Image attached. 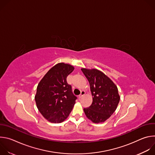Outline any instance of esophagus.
Instances as JSON below:
<instances>
[{
	"label": "esophagus",
	"mask_w": 155,
	"mask_h": 155,
	"mask_svg": "<svg viewBox=\"0 0 155 155\" xmlns=\"http://www.w3.org/2000/svg\"><path fill=\"white\" fill-rule=\"evenodd\" d=\"M85 94V92L84 91H81V93H80V96H79V98L80 99H81L84 95Z\"/></svg>",
	"instance_id": "obj_1"
}]
</instances>
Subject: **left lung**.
Segmentation results:
<instances>
[{
    "instance_id": "left-lung-1",
    "label": "left lung",
    "mask_w": 155,
    "mask_h": 155,
    "mask_svg": "<svg viewBox=\"0 0 155 155\" xmlns=\"http://www.w3.org/2000/svg\"><path fill=\"white\" fill-rule=\"evenodd\" d=\"M89 81L93 102L83 109L86 117L94 123H103L115 112L120 97L113 81L102 72L96 69H81Z\"/></svg>"
}]
</instances>
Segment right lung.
<instances>
[{
    "instance_id": "1",
    "label": "right lung",
    "mask_w": 155,
    "mask_h": 155,
    "mask_svg": "<svg viewBox=\"0 0 155 155\" xmlns=\"http://www.w3.org/2000/svg\"><path fill=\"white\" fill-rule=\"evenodd\" d=\"M74 67L58 63L51 68L38 84L35 100L38 111L48 121L60 123L68 118L77 97L68 84L67 77Z\"/></svg>"
}]
</instances>
